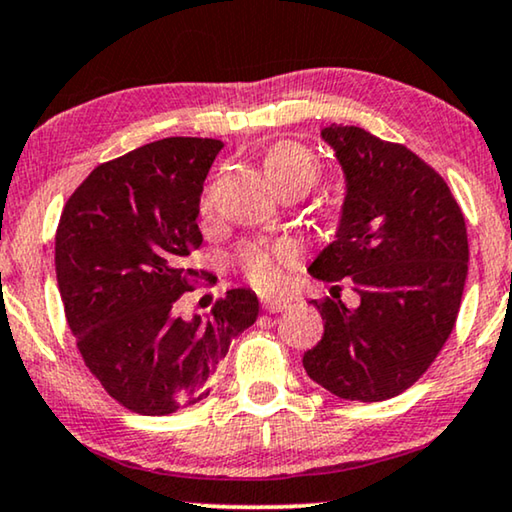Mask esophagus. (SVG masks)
Returning <instances> with one entry per match:
<instances>
[{
  "label": "esophagus",
  "instance_id": "1",
  "mask_svg": "<svg viewBox=\"0 0 512 512\" xmlns=\"http://www.w3.org/2000/svg\"><path fill=\"white\" fill-rule=\"evenodd\" d=\"M287 306H290V299H285V297H273V294H266V297H262V308L266 313H280Z\"/></svg>",
  "mask_w": 512,
  "mask_h": 512
}]
</instances>
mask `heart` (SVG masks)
Here are the masks:
<instances>
[{"mask_svg": "<svg viewBox=\"0 0 512 512\" xmlns=\"http://www.w3.org/2000/svg\"><path fill=\"white\" fill-rule=\"evenodd\" d=\"M266 176L276 185V190L285 187H311L320 176V164L311 150L299 143H278L264 157ZM294 250L290 243H253L241 250V264L246 276L255 285H276L283 276V266L290 264Z\"/></svg>", "mask_w": 512, "mask_h": 512, "instance_id": "1", "label": "heart"}]
</instances>
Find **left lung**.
<instances>
[{
	"mask_svg": "<svg viewBox=\"0 0 512 512\" xmlns=\"http://www.w3.org/2000/svg\"><path fill=\"white\" fill-rule=\"evenodd\" d=\"M320 136L341 164L345 197L334 241L308 271L327 283L348 278L359 304L311 301L325 334L304 369L341 399L385 401L429 369L455 327L466 222L448 183L406 146L348 125Z\"/></svg>",
	"mask_w": 512,
	"mask_h": 512,
	"instance_id": "left-lung-1",
	"label": "left lung"
}]
</instances>
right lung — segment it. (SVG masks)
Returning <instances> with one entry per match:
<instances>
[{
    "label": "right lung",
    "mask_w": 512,
    "mask_h": 512,
    "mask_svg": "<svg viewBox=\"0 0 512 512\" xmlns=\"http://www.w3.org/2000/svg\"><path fill=\"white\" fill-rule=\"evenodd\" d=\"M218 139L169 136L92 171L64 206L55 273L69 329L111 397L141 415H171L208 397L229 343L257 320L248 287L183 320L176 301L199 273V199ZM211 280V276H208Z\"/></svg>",
    "instance_id": "add662e5"
}]
</instances>
